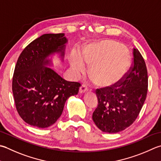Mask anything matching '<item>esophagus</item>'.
I'll list each match as a JSON object with an SVG mask.
<instances>
[{
	"mask_svg": "<svg viewBox=\"0 0 161 161\" xmlns=\"http://www.w3.org/2000/svg\"><path fill=\"white\" fill-rule=\"evenodd\" d=\"M88 89H89V88H88L87 85L85 84H83L81 86H80V93H84L86 92V91H88Z\"/></svg>",
	"mask_w": 161,
	"mask_h": 161,
	"instance_id": "esophagus-1",
	"label": "esophagus"
}]
</instances>
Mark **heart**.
I'll return each instance as SVG.
<instances>
[{"instance_id": "heart-1", "label": "heart", "mask_w": 161, "mask_h": 161, "mask_svg": "<svg viewBox=\"0 0 161 161\" xmlns=\"http://www.w3.org/2000/svg\"><path fill=\"white\" fill-rule=\"evenodd\" d=\"M130 62L127 50L113 40H105L86 45L81 55L74 52L70 58L71 68L77 72L85 70V64L92 65L90 76L96 84L109 86L124 77Z\"/></svg>"}]
</instances>
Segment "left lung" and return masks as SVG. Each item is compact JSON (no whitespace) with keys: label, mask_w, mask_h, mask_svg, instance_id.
Masks as SVG:
<instances>
[{"label":"left lung","mask_w":161,"mask_h":161,"mask_svg":"<svg viewBox=\"0 0 161 161\" xmlns=\"http://www.w3.org/2000/svg\"><path fill=\"white\" fill-rule=\"evenodd\" d=\"M118 83L96 91L98 105L92 119L105 133H119L133 124L146 100L147 70L137 49H133L132 66Z\"/></svg>","instance_id":"1"}]
</instances>
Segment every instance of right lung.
<instances>
[{"instance_id": "right-lung-1", "label": "right lung", "mask_w": 161, "mask_h": 161, "mask_svg": "<svg viewBox=\"0 0 161 161\" xmlns=\"http://www.w3.org/2000/svg\"><path fill=\"white\" fill-rule=\"evenodd\" d=\"M64 33L44 34L22 51L12 77V93L17 112L23 120L37 128H47L61 116L66 100L77 95L80 83L68 81L45 65L53 53L64 58Z\"/></svg>"}]
</instances>
